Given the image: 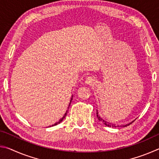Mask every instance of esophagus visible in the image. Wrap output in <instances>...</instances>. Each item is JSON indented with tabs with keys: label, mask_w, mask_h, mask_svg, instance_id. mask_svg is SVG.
Here are the masks:
<instances>
[{
	"label": "esophagus",
	"mask_w": 159,
	"mask_h": 159,
	"mask_svg": "<svg viewBox=\"0 0 159 159\" xmlns=\"http://www.w3.org/2000/svg\"><path fill=\"white\" fill-rule=\"evenodd\" d=\"M85 83H86V84H88V85H93L95 83V79H94L93 76H88L87 78H86V79L85 80Z\"/></svg>",
	"instance_id": "obj_1"
}]
</instances>
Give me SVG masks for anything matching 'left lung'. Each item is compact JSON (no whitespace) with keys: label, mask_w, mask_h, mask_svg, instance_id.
Here are the masks:
<instances>
[{"label":"left lung","mask_w":159,"mask_h":159,"mask_svg":"<svg viewBox=\"0 0 159 159\" xmlns=\"http://www.w3.org/2000/svg\"><path fill=\"white\" fill-rule=\"evenodd\" d=\"M97 117H98V120H99V121L103 123L104 125L108 126V127H125V126L130 125L131 123H128V124H125V125H118V124H116V123H110L109 121H108V120H107V119H105V118H102L100 116H99L98 109H97ZM133 121H134V120H133Z\"/></svg>","instance_id":"left-lung-1"}]
</instances>
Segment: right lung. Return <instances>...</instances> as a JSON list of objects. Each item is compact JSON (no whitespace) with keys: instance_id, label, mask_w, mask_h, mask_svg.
<instances>
[{"instance_id":"obj_1","label":"right lung","mask_w":159,"mask_h":159,"mask_svg":"<svg viewBox=\"0 0 159 159\" xmlns=\"http://www.w3.org/2000/svg\"><path fill=\"white\" fill-rule=\"evenodd\" d=\"M72 99H73V95H72L71 96V100H70V102H69V107H68V109L69 108V107H70V104H71V100H72ZM67 111H68V110H67V111H66V113H65V114H64V115L63 116V117L62 118H61V119L60 120H59V121L58 122H57V123H55V124H54V125H52V126H54V125H57V124H59V123H60L61 121H62V120H63V119H64V118H65V116H66V113H67Z\"/></svg>"}]
</instances>
